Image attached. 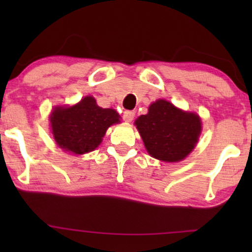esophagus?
<instances>
[{
	"label": "esophagus",
	"instance_id": "esophagus-1",
	"mask_svg": "<svg viewBox=\"0 0 252 252\" xmlns=\"http://www.w3.org/2000/svg\"><path fill=\"white\" fill-rule=\"evenodd\" d=\"M134 116H135V112L129 111V110H126V111H124L123 113V118L125 122H132L134 119Z\"/></svg>",
	"mask_w": 252,
	"mask_h": 252
}]
</instances>
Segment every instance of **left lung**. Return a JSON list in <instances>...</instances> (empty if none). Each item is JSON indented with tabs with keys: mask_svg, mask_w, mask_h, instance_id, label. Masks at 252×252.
I'll return each mask as SVG.
<instances>
[{
	"mask_svg": "<svg viewBox=\"0 0 252 252\" xmlns=\"http://www.w3.org/2000/svg\"><path fill=\"white\" fill-rule=\"evenodd\" d=\"M135 125L148 153L163 161H179L187 157L197 142L202 126L197 115L184 112L165 99L149 106Z\"/></svg>",
	"mask_w": 252,
	"mask_h": 252,
	"instance_id": "1",
	"label": "left lung"
}]
</instances>
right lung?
<instances>
[{
  "label": "right lung",
  "instance_id": "add662e5",
  "mask_svg": "<svg viewBox=\"0 0 252 252\" xmlns=\"http://www.w3.org/2000/svg\"><path fill=\"white\" fill-rule=\"evenodd\" d=\"M116 123H119L118 113L112 109L99 108L92 96L70 108L58 106L50 116L53 135L58 146L78 155L96 149L108 127Z\"/></svg>",
  "mask_w": 252,
  "mask_h": 252
}]
</instances>
